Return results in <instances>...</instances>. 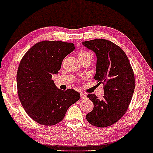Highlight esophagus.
<instances>
[{
	"label": "esophagus",
	"mask_w": 153,
	"mask_h": 153,
	"mask_svg": "<svg viewBox=\"0 0 153 153\" xmlns=\"http://www.w3.org/2000/svg\"><path fill=\"white\" fill-rule=\"evenodd\" d=\"M80 97H81L82 99H85L87 98V96H86V95H85V94H80Z\"/></svg>",
	"instance_id": "1"
}]
</instances>
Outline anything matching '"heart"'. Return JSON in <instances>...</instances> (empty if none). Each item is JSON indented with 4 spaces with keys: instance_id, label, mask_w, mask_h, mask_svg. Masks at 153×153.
<instances>
[{
    "instance_id": "1",
    "label": "heart",
    "mask_w": 153,
    "mask_h": 153,
    "mask_svg": "<svg viewBox=\"0 0 153 153\" xmlns=\"http://www.w3.org/2000/svg\"><path fill=\"white\" fill-rule=\"evenodd\" d=\"M78 55L79 59H80V60L82 59L87 58V57H91V58H93L92 53H91V52H89V51H87L85 50H80V52H78Z\"/></svg>"
}]
</instances>
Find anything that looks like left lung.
<instances>
[{"mask_svg": "<svg viewBox=\"0 0 153 153\" xmlns=\"http://www.w3.org/2000/svg\"><path fill=\"white\" fill-rule=\"evenodd\" d=\"M82 45L96 54L94 79L103 84L104 90L101 100L95 94L88 95L94 106L86 119L95 127H108L127 112L135 87L134 72L125 52L109 40L96 39Z\"/></svg>", "mask_w": 153, "mask_h": 153, "instance_id": "8db88e82", "label": "left lung"}]
</instances>
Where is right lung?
I'll return each mask as SVG.
<instances>
[{
  "label": "right lung",
  "instance_id": "1",
  "mask_svg": "<svg viewBox=\"0 0 153 153\" xmlns=\"http://www.w3.org/2000/svg\"><path fill=\"white\" fill-rule=\"evenodd\" d=\"M74 49L73 43L46 40L35 44L21 60L16 75L18 96L27 114L39 124L60 122L68 108L80 99L78 92L60 90L52 80Z\"/></svg>",
  "mask_w": 153,
  "mask_h": 153
}]
</instances>
